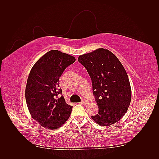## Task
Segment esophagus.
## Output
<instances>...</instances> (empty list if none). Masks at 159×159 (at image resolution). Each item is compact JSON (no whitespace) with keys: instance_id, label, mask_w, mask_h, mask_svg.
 I'll return each mask as SVG.
<instances>
[{"instance_id":"obj_1","label":"esophagus","mask_w":159,"mask_h":159,"mask_svg":"<svg viewBox=\"0 0 159 159\" xmlns=\"http://www.w3.org/2000/svg\"><path fill=\"white\" fill-rule=\"evenodd\" d=\"M88 103V101H87L86 99H83L82 102H81V104H87Z\"/></svg>"}]
</instances>
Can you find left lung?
<instances>
[{
    "label": "left lung",
    "mask_w": 159,
    "mask_h": 159,
    "mask_svg": "<svg viewBox=\"0 0 159 159\" xmlns=\"http://www.w3.org/2000/svg\"><path fill=\"white\" fill-rule=\"evenodd\" d=\"M78 61L90 76L98 105V113L91 118L104 127L116 123L125 115L131 101V88L124 67L116 56L104 48L80 56Z\"/></svg>",
    "instance_id": "left-lung-1"
}]
</instances>
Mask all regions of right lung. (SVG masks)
<instances>
[{"label":"right lung","mask_w":159,"mask_h":159,"mask_svg":"<svg viewBox=\"0 0 159 159\" xmlns=\"http://www.w3.org/2000/svg\"><path fill=\"white\" fill-rule=\"evenodd\" d=\"M75 58L58 50H50L38 60L28 75L25 98L32 117L48 129L61 127L70 116L72 106L67 104L59 79Z\"/></svg>","instance_id":"right-lung-1"}]
</instances>
